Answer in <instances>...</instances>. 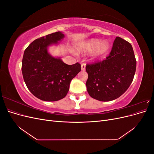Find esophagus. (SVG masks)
<instances>
[{"label": "esophagus", "mask_w": 154, "mask_h": 154, "mask_svg": "<svg viewBox=\"0 0 154 154\" xmlns=\"http://www.w3.org/2000/svg\"><path fill=\"white\" fill-rule=\"evenodd\" d=\"M85 66H86L85 63H82V65H81V68H82V71H85Z\"/></svg>", "instance_id": "esophagus-1"}]
</instances>
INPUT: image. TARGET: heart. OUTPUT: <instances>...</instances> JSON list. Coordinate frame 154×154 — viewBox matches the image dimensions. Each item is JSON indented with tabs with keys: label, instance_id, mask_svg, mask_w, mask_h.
I'll list each match as a JSON object with an SVG mask.
<instances>
[{
	"label": "heart",
	"instance_id": "heart-1",
	"mask_svg": "<svg viewBox=\"0 0 154 154\" xmlns=\"http://www.w3.org/2000/svg\"><path fill=\"white\" fill-rule=\"evenodd\" d=\"M109 49V44L107 42L101 41L99 39H92L82 43L78 48V51L80 53H88L94 51L96 57H100L105 54Z\"/></svg>",
	"mask_w": 154,
	"mask_h": 154
}]
</instances>
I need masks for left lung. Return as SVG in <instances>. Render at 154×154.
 Wrapping results in <instances>:
<instances>
[{"mask_svg":"<svg viewBox=\"0 0 154 154\" xmlns=\"http://www.w3.org/2000/svg\"><path fill=\"white\" fill-rule=\"evenodd\" d=\"M87 92L92 98L109 101L118 98L131 84L136 69L132 45L117 36L108 57L86 65Z\"/></svg>","mask_w":154,"mask_h":154,"instance_id":"8db88e82","label":"left lung"}]
</instances>
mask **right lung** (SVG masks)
<instances>
[{
    "label": "right lung",
    "instance_id": "1",
    "mask_svg": "<svg viewBox=\"0 0 154 154\" xmlns=\"http://www.w3.org/2000/svg\"><path fill=\"white\" fill-rule=\"evenodd\" d=\"M63 37L61 32H53L36 39L24 51L22 62L23 78L29 91L41 100L63 99L72 78L81 71L78 62L67 65L48 53V46L57 44Z\"/></svg>",
    "mask_w": 154,
    "mask_h": 154
}]
</instances>
